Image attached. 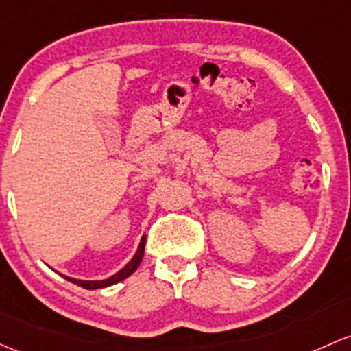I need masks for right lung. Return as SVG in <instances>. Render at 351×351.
Returning a JSON list of instances; mask_svg holds the SVG:
<instances>
[{"label":"right lung","mask_w":351,"mask_h":351,"mask_svg":"<svg viewBox=\"0 0 351 351\" xmlns=\"http://www.w3.org/2000/svg\"><path fill=\"white\" fill-rule=\"evenodd\" d=\"M145 243H146V237H143V241H141V243H139L138 250H136L134 257H132V259L129 261V263L124 265V267L121 269V271L117 272V274H114L112 278L106 279V281H79V279H70V278H67V276H64V278L69 279L70 282H75L77 286L86 287V289H99V287L112 286V284L121 282V281H123V279H126L128 276H131L132 272H134L136 269H138V265L141 264L143 256H145Z\"/></svg>","instance_id":"1"}]
</instances>
